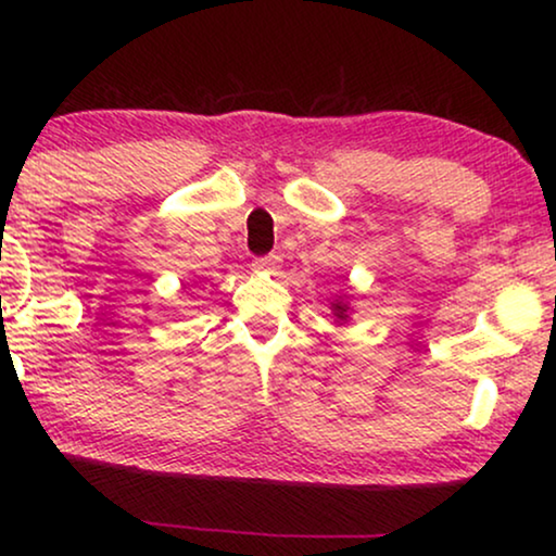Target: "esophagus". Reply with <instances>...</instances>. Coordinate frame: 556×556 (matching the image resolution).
I'll use <instances>...</instances> for the list:
<instances>
[{
  "label": "esophagus",
  "mask_w": 556,
  "mask_h": 556,
  "mask_svg": "<svg viewBox=\"0 0 556 556\" xmlns=\"http://www.w3.org/2000/svg\"><path fill=\"white\" fill-rule=\"evenodd\" d=\"M255 270L261 273H276L280 268V255L270 253V255H263V257H255Z\"/></svg>",
  "instance_id": "34e87169"
}]
</instances>
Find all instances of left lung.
<instances>
[{
	"label": "left lung",
	"instance_id": "obj_1",
	"mask_svg": "<svg viewBox=\"0 0 556 556\" xmlns=\"http://www.w3.org/2000/svg\"><path fill=\"white\" fill-rule=\"evenodd\" d=\"M331 311H333V316L339 318V321H346V318H349V306L341 299L331 303Z\"/></svg>",
	"mask_w": 556,
	"mask_h": 556
}]
</instances>
